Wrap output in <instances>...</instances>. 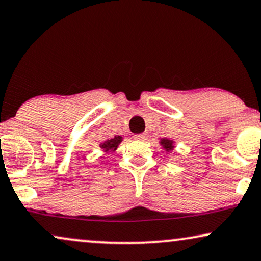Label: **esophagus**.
Returning a JSON list of instances; mask_svg holds the SVG:
<instances>
[{
  "instance_id": "34e87169",
  "label": "esophagus",
  "mask_w": 261,
  "mask_h": 261,
  "mask_svg": "<svg viewBox=\"0 0 261 261\" xmlns=\"http://www.w3.org/2000/svg\"><path fill=\"white\" fill-rule=\"evenodd\" d=\"M134 139H135V140H138V141H145L146 139H147V134H146V133L137 134V135H134Z\"/></svg>"
}]
</instances>
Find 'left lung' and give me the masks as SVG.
<instances>
[{"instance_id": "8db88e82", "label": "left lung", "mask_w": 261, "mask_h": 261, "mask_svg": "<svg viewBox=\"0 0 261 261\" xmlns=\"http://www.w3.org/2000/svg\"><path fill=\"white\" fill-rule=\"evenodd\" d=\"M159 144L162 145V147L165 149L166 152H171L174 147V141L170 140V139H166V138L162 139V140L159 141Z\"/></svg>"}]
</instances>
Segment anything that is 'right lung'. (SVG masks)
<instances>
[{"instance_id":"1","label":"right lung","mask_w":261,"mask_h":261,"mask_svg":"<svg viewBox=\"0 0 261 261\" xmlns=\"http://www.w3.org/2000/svg\"><path fill=\"white\" fill-rule=\"evenodd\" d=\"M121 142H122V137H121V135H117V137H114L113 139H108V140L103 141L102 144H99V147H101L105 152H114Z\"/></svg>"}]
</instances>
